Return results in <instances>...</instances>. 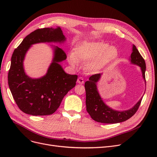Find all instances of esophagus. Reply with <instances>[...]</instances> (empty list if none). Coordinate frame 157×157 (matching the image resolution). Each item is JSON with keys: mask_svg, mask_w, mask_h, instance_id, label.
I'll return each mask as SVG.
<instances>
[{"mask_svg": "<svg viewBox=\"0 0 157 157\" xmlns=\"http://www.w3.org/2000/svg\"><path fill=\"white\" fill-rule=\"evenodd\" d=\"M77 82H78V83H79V84L83 85V84L84 83V79H83V78L79 77V78L78 79Z\"/></svg>", "mask_w": 157, "mask_h": 157, "instance_id": "obj_1", "label": "esophagus"}]
</instances>
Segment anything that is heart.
<instances>
[{"mask_svg":"<svg viewBox=\"0 0 157 157\" xmlns=\"http://www.w3.org/2000/svg\"><path fill=\"white\" fill-rule=\"evenodd\" d=\"M119 56L117 47L109 46L104 41L83 42L74 48L73 54L69 56L68 61L73 67H78L79 62L86 63V70L97 74L113 63Z\"/></svg>","mask_w":157,"mask_h":157,"instance_id":"heart-1","label":"heart"}]
</instances>
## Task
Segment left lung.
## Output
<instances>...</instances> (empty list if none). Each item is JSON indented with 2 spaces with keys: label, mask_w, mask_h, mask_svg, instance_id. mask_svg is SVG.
I'll use <instances>...</instances> for the list:
<instances>
[{
  "label": "left lung",
  "mask_w": 157,
  "mask_h": 157,
  "mask_svg": "<svg viewBox=\"0 0 157 157\" xmlns=\"http://www.w3.org/2000/svg\"><path fill=\"white\" fill-rule=\"evenodd\" d=\"M129 60L132 64L137 65L141 68L142 76L146 84V63L134 44L132 45V52ZM102 75V74H95L90 76L89 80L85 82V88L86 90L87 112L94 120L100 123H117L127 120L136 113L143 97L132 108L129 109L118 111L112 109L103 101L97 89V83L99 81Z\"/></svg>",
  "instance_id": "1"
}]
</instances>
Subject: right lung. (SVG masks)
<instances>
[{
  "instance_id": "1",
  "label": "right lung",
  "mask_w": 157,
  "mask_h": 157,
  "mask_svg": "<svg viewBox=\"0 0 157 157\" xmlns=\"http://www.w3.org/2000/svg\"><path fill=\"white\" fill-rule=\"evenodd\" d=\"M66 37L60 27L37 29L25 37L14 49L8 73V85L18 108L33 116L52 114L59 108L64 96L76 85L77 75L66 73L60 62L67 59L63 49L51 45L53 56L47 72L39 78L29 77L25 71V57L33 44L64 43Z\"/></svg>"
}]
</instances>
